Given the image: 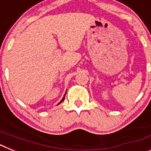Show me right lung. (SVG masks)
Returning <instances> with one entry per match:
<instances>
[{"instance_id":"add662e5","label":"right lung","mask_w":151,"mask_h":151,"mask_svg":"<svg viewBox=\"0 0 151 151\" xmlns=\"http://www.w3.org/2000/svg\"><path fill=\"white\" fill-rule=\"evenodd\" d=\"M66 93H65V94H64L63 97V99H62V100H61V101H60V102H59V104H60V103H62V102H63V101L64 98H65V95H66ZM58 104H57V105H58Z\"/></svg>"}]
</instances>
